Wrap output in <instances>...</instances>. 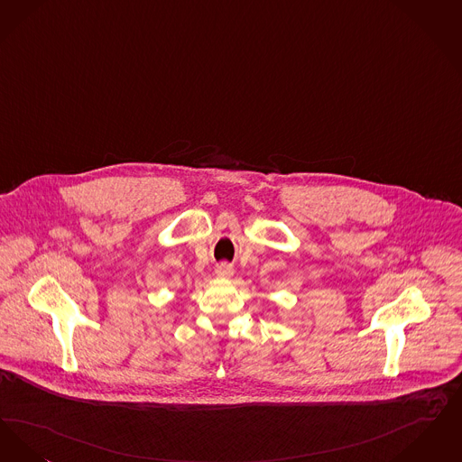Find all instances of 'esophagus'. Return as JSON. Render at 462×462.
Returning a JSON list of instances; mask_svg holds the SVG:
<instances>
[{
	"mask_svg": "<svg viewBox=\"0 0 462 462\" xmlns=\"http://www.w3.org/2000/svg\"><path fill=\"white\" fill-rule=\"evenodd\" d=\"M216 273H217L219 278H231L233 276V267L227 262H221V263H217Z\"/></svg>",
	"mask_w": 462,
	"mask_h": 462,
	"instance_id": "esophagus-1",
	"label": "esophagus"
}]
</instances>
